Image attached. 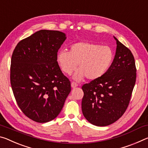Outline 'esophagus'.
I'll list each match as a JSON object with an SVG mask.
<instances>
[{"label": "esophagus", "instance_id": "1", "mask_svg": "<svg viewBox=\"0 0 148 148\" xmlns=\"http://www.w3.org/2000/svg\"><path fill=\"white\" fill-rule=\"evenodd\" d=\"M78 86V84H77L76 82H72L71 83V87L72 88H75V87Z\"/></svg>", "mask_w": 148, "mask_h": 148}]
</instances>
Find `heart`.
Returning a JSON list of instances; mask_svg holds the SVG:
<instances>
[{"label":"heart","mask_w":148,"mask_h":148,"mask_svg":"<svg viewBox=\"0 0 148 148\" xmlns=\"http://www.w3.org/2000/svg\"><path fill=\"white\" fill-rule=\"evenodd\" d=\"M114 59V52L108 46L96 43L79 42L71 45L69 51L62 50L58 52L56 61L62 71L71 75L77 69L75 75L76 80L84 77L89 80L100 78L107 72Z\"/></svg>","instance_id":"b5f03b06"}]
</instances>
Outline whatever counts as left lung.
I'll return each mask as SVG.
<instances>
[{
  "label": "left lung",
  "instance_id": "left-lung-1",
  "mask_svg": "<svg viewBox=\"0 0 148 148\" xmlns=\"http://www.w3.org/2000/svg\"><path fill=\"white\" fill-rule=\"evenodd\" d=\"M117 41L115 58L100 78L82 86V111L89 123L98 127L110 125L127 110L136 79L134 56Z\"/></svg>",
  "mask_w": 148,
  "mask_h": 148
}]
</instances>
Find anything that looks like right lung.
I'll return each instance as SVG.
<instances>
[{
  "instance_id": "right-lung-1",
  "label": "right lung",
  "mask_w": 148,
  "mask_h": 148,
  "mask_svg": "<svg viewBox=\"0 0 148 148\" xmlns=\"http://www.w3.org/2000/svg\"><path fill=\"white\" fill-rule=\"evenodd\" d=\"M65 35L40 30L19 41L12 55L10 83L19 108L37 123L55 119L71 92V83L56 61Z\"/></svg>"
}]
</instances>
